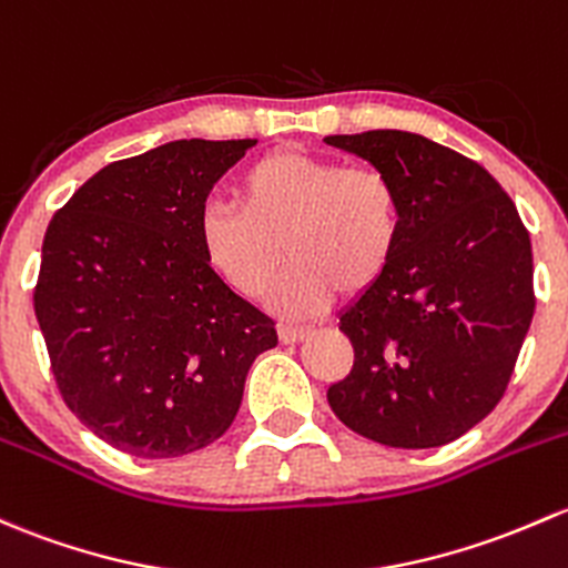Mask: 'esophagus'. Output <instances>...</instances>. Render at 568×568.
Instances as JSON below:
<instances>
[{
  "mask_svg": "<svg viewBox=\"0 0 568 568\" xmlns=\"http://www.w3.org/2000/svg\"><path fill=\"white\" fill-rule=\"evenodd\" d=\"M280 343L283 345H294V343H302L304 337H307V329H302V326H280Z\"/></svg>",
  "mask_w": 568,
  "mask_h": 568,
  "instance_id": "obj_1",
  "label": "esophagus"
}]
</instances>
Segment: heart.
Wrapping results in <instances>:
<instances>
[{
	"label": "heart",
	"instance_id": "1",
	"mask_svg": "<svg viewBox=\"0 0 568 568\" xmlns=\"http://www.w3.org/2000/svg\"><path fill=\"white\" fill-rule=\"evenodd\" d=\"M239 209L209 206L199 217L206 266L236 294H268L285 318L324 313L337 291L364 296L389 274L403 239L397 184L375 169L345 165L302 149H277L236 182Z\"/></svg>",
	"mask_w": 568,
	"mask_h": 568
}]
</instances>
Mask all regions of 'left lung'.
I'll return each instance as SVG.
<instances>
[{"label":"left lung","mask_w":568,"mask_h":568,"mask_svg":"<svg viewBox=\"0 0 568 568\" xmlns=\"http://www.w3.org/2000/svg\"><path fill=\"white\" fill-rule=\"evenodd\" d=\"M397 184L403 239L339 313L354 367L326 399L394 449L457 440L500 403L534 318V255L515 201L474 160L403 130L326 135Z\"/></svg>","instance_id":"8db88e82"}]
</instances>
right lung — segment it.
Returning <instances> with one entry per match:
<instances>
[{"mask_svg": "<svg viewBox=\"0 0 568 568\" xmlns=\"http://www.w3.org/2000/svg\"><path fill=\"white\" fill-rule=\"evenodd\" d=\"M184 139L105 165L43 239L34 315L64 403L113 449L169 459L214 444L274 321L199 247L214 182L253 149Z\"/></svg>", "mask_w": 568, "mask_h": 568, "instance_id": "add662e5", "label": "right lung"}]
</instances>
